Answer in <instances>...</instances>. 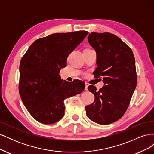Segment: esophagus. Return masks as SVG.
I'll list each match as a JSON object with an SVG mask.
<instances>
[{"instance_id":"obj_1","label":"esophagus","mask_w":154,"mask_h":154,"mask_svg":"<svg viewBox=\"0 0 154 154\" xmlns=\"http://www.w3.org/2000/svg\"><path fill=\"white\" fill-rule=\"evenodd\" d=\"M88 83H85V91H88Z\"/></svg>"}]
</instances>
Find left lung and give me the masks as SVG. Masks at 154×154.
I'll return each mask as SVG.
<instances>
[{
	"label": "left lung",
	"mask_w": 154,
	"mask_h": 154,
	"mask_svg": "<svg viewBox=\"0 0 154 154\" xmlns=\"http://www.w3.org/2000/svg\"><path fill=\"white\" fill-rule=\"evenodd\" d=\"M88 42L97 55L94 75L103 78L104 85L99 91L94 86L88 87L95 100L85 106L86 114L92 122L109 125L123 116L136 87L134 56L124 42L110 32H92Z\"/></svg>",
	"instance_id": "1"
}]
</instances>
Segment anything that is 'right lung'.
<instances>
[{"instance_id":"right-lung-1","label":"right lung","mask_w":154,"mask_h":154,"mask_svg":"<svg viewBox=\"0 0 154 154\" xmlns=\"http://www.w3.org/2000/svg\"><path fill=\"white\" fill-rule=\"evenodd\" d=\"M88 32L80 31L54 33L35 40L20 64L19 93L23 103L38 122L49 125L65 114L63 101L80 94L85 83L63 81L59 72L67 66L69 54L83 40Z\"/></svg>"}]
</instances>
